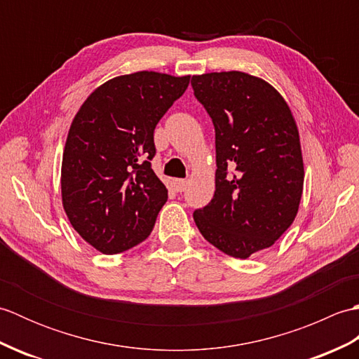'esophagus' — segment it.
<instances>
[{"mask_svg": "<svg viewBox=\"0 0 359 359\" xmlns=\"http://www.w3.org/2000/svg\"><path fill=\"white\" fill-rule=\"evenodd\" d=\"M172 187H174L175 191L182 193L187 188V180L185 179H174L172 180Z\"/></svg>", "mask_w": 359, "mask_h": 359, "instance_id": "1", "label": "esophagus"}]
</instances>
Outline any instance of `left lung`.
Segmentation results:
<instances>
[{
    "instance_id": "1",
    "label": "left lung",
    "mask_w": 359,
    "mask_h": 359,
    "mask_svg": "<svg viewBox=\"0 0 359 359\" xmlns=\"http://www.w3.org/2000/svg\"><path fill=\"white\" fill-rule=\"evenodd\" d=\"M216 133V191L194 211L202 236L222 253L247 259L292 225L304 187L299 133L288 104L245 72L191 79Z\"/></svg>"
}]
</instances>
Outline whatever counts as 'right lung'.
<instances>
[{
    "label": "right lung",
    "mask_w": 359,
    "mask_h": 359,
    "mask_svg": "<svg viewBox=\"0 0 359 359\" xmlns=\"http://www.w3.org/2000/svg\"><path fill=\"white\" fill-rule=\"evenodd\" d=\"M188 85L189 75H121L97 88L75 116L63 152V207L102 253L139 245L154 228L168 199L151 168L154 129Z\"/></svg>",
    "instance_id": "obj_1"
}]
</instances>
